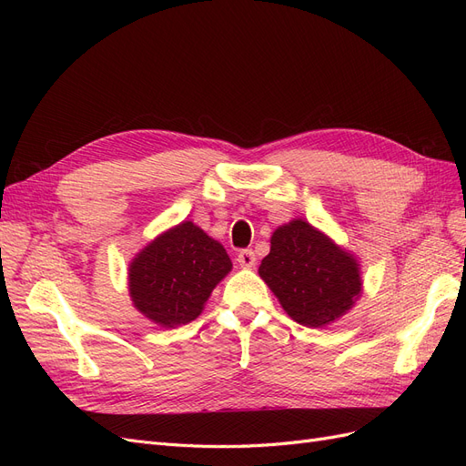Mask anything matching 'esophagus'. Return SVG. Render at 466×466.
<instances>
[{"label":"esophagus","instance_id":"obj_1","mask_svg":"<svg viewBox=\"0 0 466 466\" xmlns=\"http://www.w3.org/2000/svg\"><path fill=\"white\" fill-rule=\"evenodd\" d=\"M237 262H238V266L241 268H252L257 264V257H255V252H252L250 248H245V250H241L237 255Z\"/></svg>","mask_w":466,"mask_h":466}]
</instances>
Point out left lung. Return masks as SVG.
<instances>
[{
  "instance_id": "obj_1",
  "label": "left lung",
  "mask_w": 466,
  "mask_h": 466,
  "mask_svg": "<svg viewBox=\"0 0 466 466\" xmlns=\"http://www.w3.org/2000/svg\"><path fill=\"white\" fill-rule=\"evenodd\" d=\"M260 278L281 309L309 329L340 320L361 298V264L309 221L295 218L272 233Z\"/></svg>"
}]
</instances>
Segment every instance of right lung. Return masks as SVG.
Instances as JSON below:
<instances>
[{
	"instance_id": "1",
	"label": "right lung",
	"mask_w": 466,
	"mask_h": 466,
	"mask_svg": "<svg viewBox=\"0 0 466 466\" xmlns=\"http://www.w3.org/2000/svg\"><path fill=\"white\" fill-rule=\"evenodd\" d=\"M223 245L192 221L149 241L128 266L132 305L151 322L175 329L198 319L211 291L231 272Z\"/></svg>"
}]
</instances>
